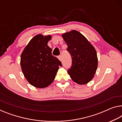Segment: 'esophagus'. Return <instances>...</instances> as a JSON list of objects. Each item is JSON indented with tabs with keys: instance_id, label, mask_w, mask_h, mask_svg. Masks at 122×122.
<instances>
[{
	"instance_id": "esophagus-1",
	"label": "esophagus",
	"mask_w": 122,
	"mask_h": 122,
	"mask_svg": "<svg viewBox=\"0 0 122 122\" xmlns=\"http://www.w3.org/2000/svg\"><path fill=\"white\" fill-rule=\"evenodd\" d=\"M58 59H59V60L60 61H62V56H61V55H60V56H58Z\"/></svg>"
}]
</instances>
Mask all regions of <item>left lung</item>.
I'll return each instance as SVG.
<instances>
[{"mask_svg": "<svg viewBox=\"0 0 122 122\" xmlns=\"http://www.w3.org/2000/svg\"><path fill=\"white\" fill-rule=\"evenodd\" d=\"M62 37L72 57V66L68 70V73L74 82L86 84L93 78L97 67L95 48L84 36L76 30L63 34Z\"/></svg>", "mask_w": 122, "mask_h": 122, "instance_id": "left-lung-1", "label": "left lung"}]
</instances>
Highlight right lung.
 Segmentation results:
<instances>
[{
	"label": "right lung",
	"mask_w": 122,
	"mask_h": 122,
	"mask_svg": "<svg viewBox=\"0 0 122 122\" xmlns=\"http://www.w3.org/2000/svg\"><path fill=\"white\" fill-rule=\"evenodd\" d=\"M51 36L38 34L30 40L21 55V66L29 83L38 88L48 86L55 79L62 63L52 55L48 45Z\"/></svg>",
	"instance_id": "1"
}]
</instances>
